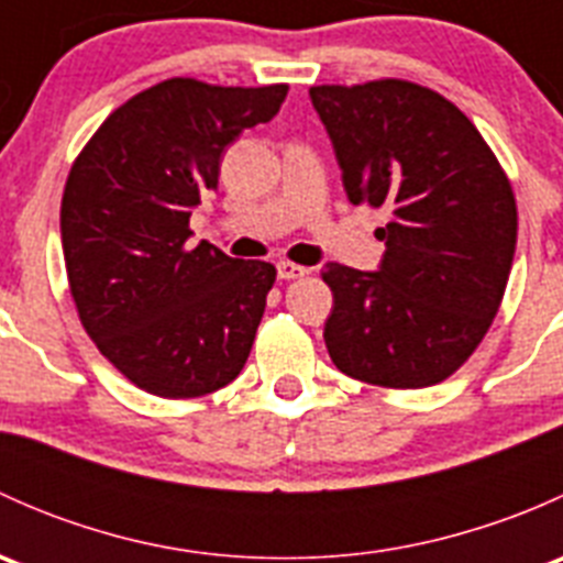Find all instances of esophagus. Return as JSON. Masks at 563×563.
I'll list each match as a JSON object with an SVG mask.
<instances>
[{
    "label": "esophagus",
    "mask_w": 563,
    "mask_h": 563,
    "mask_svg": "<svg viewBox=\"0 0 563 563\" xmlns=\"http://www.w3.org/2000/svg\"><path fill=\"white\" fill-rule=\"evenodd\" d=\"M305 275H308V269L299 264H291V261H280V264H277V277H280V280H297V277Z\"/></svg>",
    "instance_id": "esophagus-1"
}]
</instances>
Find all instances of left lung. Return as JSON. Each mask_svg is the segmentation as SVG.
<instances>
[{"instance_id": "1", "label": "left lung", "mask_w": 563, "mask_h": 563, "mask_svg": "<svg viewBox=\"0 0 563 563\" xmlns=\"http://www.w3.org/2000/svg\"><path fill=\"white\" fill-rule=\"evenodd\" d=\"M345 196L387 209L382 269L327 264L323 327L340 373L387 389L433 387L468 362L507 291L518 242L512 181L468 117L406 78L321 84Z\"/></svg>"}]
</instances>
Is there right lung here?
<instances>
[{"instance_id": "right-lung-1", "label": "right lung", "mask_w": 563, "mask_h": 563, "mask_svg": "<svg viewBox=\"0 0 563 563\" xmlns=\"http://www.w3.org/2000/svg\"><path fill=\"white\" fill-rule=\"evenodd\" d=\"M288 84L168 78L108 113L67 174L62 250L78 318L139 389L172 400L234 382L275 286L266 261L187 247L220 155L280 111Z\"/></svg>"}]
</instances>
